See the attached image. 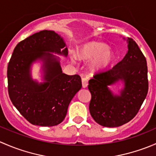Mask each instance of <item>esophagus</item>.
<instances>
[{"label":"esophagus","instance_id":"34e87169","mask_svg":"<svg viewBox=\"0 0 156 156\" xmlns=\"http://www.w3.org/2000/svg\"><path fill=\"white\" fill-rule=\"evenodd\" d=\"M81 81H82V86L83 87H87L88 85V79L86 77H82L81 78Z\"/></svg>","mask_w":156,"mask_h":156}]
</instances>
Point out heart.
Segmentation results:
<instances>
[{
  "label": "heart",
  "instance_id": "b5f03b06",
  "mask_svg": "<svg viewBox=\"0 0 156 156\" xmlns=\"http://www.w3.org/2000/svg\"><path fill=\"white\" fill-rule=\"evenodd\" d=\"M79 56L85 59H94L91 65L93 70L106 68L114 59L113 53L108 50V47L104 44L98 42H92L85 45L80 50Z\"/></svg>",
  "mask_w": 156,
  "mask_h": 156
}]
</instances>
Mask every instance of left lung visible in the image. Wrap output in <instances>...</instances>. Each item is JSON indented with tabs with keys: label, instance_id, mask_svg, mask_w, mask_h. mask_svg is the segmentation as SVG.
Wrapping results in <instances>:
<instances>
[{
	"label": "left lung",
	"instance_id": "left-lung-1",
	"mask_svg": "<svg viewBox=\"0 0 156 156\" xmlns=\"http://www.w3.org/2000/svg\"><path fill=\"white\" fill-rule=\"evenodd\" d=\"M128 50L112 69L94 75L89 81L91 93L89 110L97 123L103 127H119L137 114L148 93L146 59L137 44L127 37ZM119 80L124 88L115 95L108 86Z\"/></svg>",
	"mask_w": 156,
	"mask_h": 156
}]
</instances>
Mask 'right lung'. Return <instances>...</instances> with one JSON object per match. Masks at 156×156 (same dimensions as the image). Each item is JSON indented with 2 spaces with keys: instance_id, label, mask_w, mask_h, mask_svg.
Here are the masks:
<instances>
[{
  "instance_id": "add662e5",
  "label": "right lung",
  "mask_w": 156,
  "mask_h": 156,
  "mask_svg": "<svg viewBox=\"0 0 156 156\" xmlns=\"http://www.w3.org/2000/svg\"><path fill=\"white\" fill-rule=\"evenodd\" d=\"M49 52L68 55L60 35L53 31H41L16 46L7 66L11 102L28 122L44 127L64 120L71 100L82 87L81 77L62 73L59 57ZM36 60L43 62V83L30 77V68Z\"/></svg>"
}]
</instances>
